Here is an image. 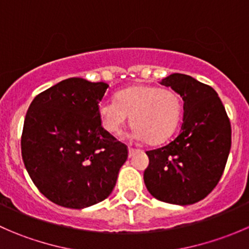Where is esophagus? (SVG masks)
Masks as SVG:
<instances>
[{"mask_svg": "<svg viewBox=\"0 0 249 249\" xmlns=\"http://www.w3.org/2000/svg\"><path fill=\"white\" fill-rule=\"evenodd\" d=\"M139 152H140V149H135V148L129 147V157H130V158L134 157V155L136 154V153H139Z\"/></svg>", "mask_w": 249, "mask_h": 249, "instance_id": "obj_1", "label": "esophagus"}]
</instances>
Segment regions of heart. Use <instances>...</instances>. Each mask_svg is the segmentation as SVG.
I'll return each instance as SVG.
<instances>
[{"label": "heart", "instance_id": "obj_1", "mask_svg": "<svg viewBox=\"0 0 249 249\" xmlns=\"http://www.w3.org/2000/svg\"><path fill=\"white\" fill-rule=\"evenodd\" d=\"M97 110L102 127L108 134L119 135L131 117L135 139L157 144L176 130L182 104L173 90L139 84L119 91L115 100L101 101Z\"/></svg>", "mask_w": 249, "mask_h": 249}]
</instances>
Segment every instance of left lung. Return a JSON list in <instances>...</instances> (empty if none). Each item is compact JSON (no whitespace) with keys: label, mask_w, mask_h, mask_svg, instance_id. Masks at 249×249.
Masks as SVG:
<instances>
[{"label":"left lung","mask_w":249,"mask_h":249,"mask_svg":"<svg viewBox=\"0 0 249 249\" xmlns=\"http://www.w3.org/2000/svg\"><path fill=\"white\" fill-rule=\"evenodd\" d=\"M160 84L171 87L184 101L180 131L169 144L148 150L143 179L162 202L192 205L215 188L231 147V125L213 88L195 78L173 73Z\"/></svg>","instance_id":"1"}]
</instances>
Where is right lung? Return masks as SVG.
Returning <instances> with one entry per match:
<instances>
[{"mask_svg": "<svg viewBox=\"0 0 249 249\" xmlns=\"http://www.w3.org/2000/svg\"><path fill=\"white\" fill-rule=\"evenodd\" d=\"M108 84L69 78L37 95L21 135L26 171L50 201L89 207L109 196L127 147L104 130L99 104Z\"/></svg>", "mask_w": 249, "mask_h": 249, "instance_id": "add662e5", "label": "right lung"}]
</instances>
